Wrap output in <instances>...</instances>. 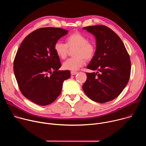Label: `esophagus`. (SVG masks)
<instances>
[{
  "label": "esophagus",
  "mask_w": 146,
  "mask_h": 146,
  "mask_svg": "<svg viewBox=\"0 0 146 146\" xmlns=\"http://www.w3.org/2000/svg\"><path fill=\"white\" fill-rule=\"evenodd\" d=\"M70 73H71V74L73 75H73H75V74H76L78 73L77 72H75V71H72Z\"/></svg>",
  "instance_id": "1"
}]
</instances>
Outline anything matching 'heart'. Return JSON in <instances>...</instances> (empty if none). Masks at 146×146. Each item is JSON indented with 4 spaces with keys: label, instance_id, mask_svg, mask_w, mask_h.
Returning a JSON list of instances; mask_svg holds the SVG:
<instances>
[{
    "label": "heart",
    "instance_id": "heart-1",
    "mask_svg": "<svg viewBox=\"0 0 146 146\" xmlns=\"http://www.w3.org/2000/svg\"><path fill=\"white\" fill-rule=\"evenodd\" d=\"M66 43L57 41L54 49L56 54L61 59H65L68 52V47H75L73 51L74 57L68 59L63 63L65 70L76 71L84 65L86 59H91L95 55V44L88 41L87 37L80 32H76L67 37Z\"/></svg>",
    "mask_w": 146,
    "mask_h": 146
}]
</instances>
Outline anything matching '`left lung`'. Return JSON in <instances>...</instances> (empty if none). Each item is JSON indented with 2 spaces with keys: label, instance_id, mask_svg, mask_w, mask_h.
<instances>
[{
  "label": "left lung",
  "instance_id": "8db88e82",
  "mask_svg": "<svg viewBox=\"0 0 146 146\" xmlns=\"http://www.w3.org/2000/svg\"><path fill=\"white\" fill-rule=\"evenodd\" d=\"M96 38L95 55L87 68L97 70L86 73L82 86L87 96L93 101L106 103L117 98L127 85L131 74L129 55L119 37L105 25L84 27Z\"/></svg>",
  "mask_w": 146,
  "mask_h": 146
}]
</instances>
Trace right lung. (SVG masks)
<instances>
[{
	"label": "right lung",
	"instance_id": "right-lung-1",
	"mask_svg": "<svg viewBox=\"0 0 146 146\" xmlns=\"http://www.w3.org/2000/svg\"><path fill=\"white\" fill-rule=\"evenodd\" d=\"M68 31L47 27L28 35L21 44L14 60V71L23 95L32 102L46 106L60 94L69 70H59L61 64L54 47Z\"/></svg>",
	"mask_w": 146,
	"mask_h": 146
}]
</instances>
